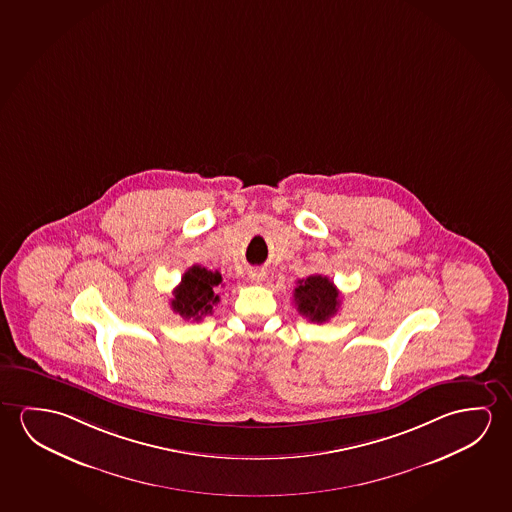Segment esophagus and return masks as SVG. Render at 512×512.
<instances>
[{"instance_id": "34e87169", "label": "esophagus", "mask_w": 512, "mask_h": 512, "mask_svg": "<svg viewBox=\"0 0 512 512\" xmlns=\"http://www.w3.org/2000/svg\"><path fill=\"white\" fill-rule=\"evenodd\" d=\"M248 276H250L253 284H262L266 280V271L264 269H252Z\"/></svg>"}]
</instances>
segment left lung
I'll return each instance as SVG.
<instances>
[{"mask_svg":"<svg viewBox=\"0 0 512 512\" xmlns=\"http://www.w3.org/2000/svg\"><path fill=\"white\" fill-rule=\"evenodd\" d=\"M294 305L312 323H326L339 312V289L328 276H308L307 280H299L294 289Z\"/></svg>","mask_w":512,"mask_h":512,"instance_id":"1","label":"left lung"}]
</instances>
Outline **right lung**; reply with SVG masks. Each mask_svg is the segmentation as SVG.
<instances>
[{"label": "right lung", "instance_id": "right-lung-1", "mask_svg": "<svg viewBox=\"0 0 512 512\" xmlns=\"http://www.w3.org/2000/svg\"><path fill=\"white\" fill-rule=\"evenodd\" d=\"M220 285L218 271L213 273L202 266L189 268L182 276L181 284L173 291V312L184 319L200 321L204 315L211 314L214 305L220 301Z\"/></svg>", "mask_w": 512, "mask_h": 512}]
</instances>
